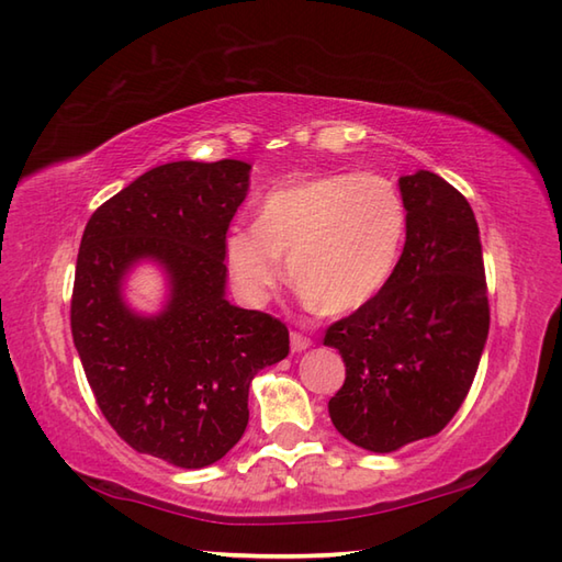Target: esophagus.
I'll return each mask as SVG.
<instances>
[{"instance_id": "obj_1", "label": "esophagus", "mask_w": 562, "mask_h": 562, "mask_svg": "<svg viewBox=\"0 0 562 562\" xmlns=\"http://www.w3.org/2000/svg\"><path fill=\"white\" fill-rule=\"evenodd\" d=\"M290 345H292V352H304L306 348H312V338L302 336V333L292 330L290 333Z\"/></svg>"}]
</instances>
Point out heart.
I'll list each match as a JSON object with an SVG mask.
<instances>
[{
  "mask_svg": "<svg viewBox=\"0 0 562 562\" xmlns=\"http://www.w3.org/2000/svg\"><path fill=\"white\" fill-rule=\"evenodd\" d=\"M408 232L405 200L379 173H330L268 190L256 222L226 236L238 294L260 304L290 280L324 314H348L386 288Z\"/></svg>",
  "mask_w": 562,
  "mask_h": 562,
  "instance_id": "obj_1",
  "label": "heart"
}]
</instances>
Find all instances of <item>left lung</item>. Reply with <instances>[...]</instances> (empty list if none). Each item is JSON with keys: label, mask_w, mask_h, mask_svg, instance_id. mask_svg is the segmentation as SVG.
Masks as SVG:
<instances>
[{"label": "left lung", "mask_w": 562, "mask_h": 562, "mask_svg": "<svg viewBox=\"0 0 562 562\" xmlns=\"http://www.w3.org/2000/svg\"><path fill=\"white\" fill-rule=\"evenodd\" d=\"M405 246L372 302L326 330L345 362L328 401L338 432L374 453L437 435L469 393L491 328L475 214L432 171L398 178Z\"/></svg>", "instance_id": "1"}]
</instances>
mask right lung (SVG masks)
I'll return each instance as SVG.
<instances>
[{
    "label": "right lung",
    "mask_w": 562,
    "mask_h": 562,
    "mask_svg": "<svg viewBox=\"0 0 562 562\" xmlns=\"http://www.w3.org/2000/svg\"><path fill=\"white\" fill-rule=\"evenodd\" d=\"M250 164L171 161L142 173L83 229L71 338L105 420L130 447L178 469L220 461L248 425V386L290 352V333L226 300V229ZM139 261L167 278L157 315L124 300Z\"/></svg>",
    "instance_id": "obj_1"
}]
</instances>
